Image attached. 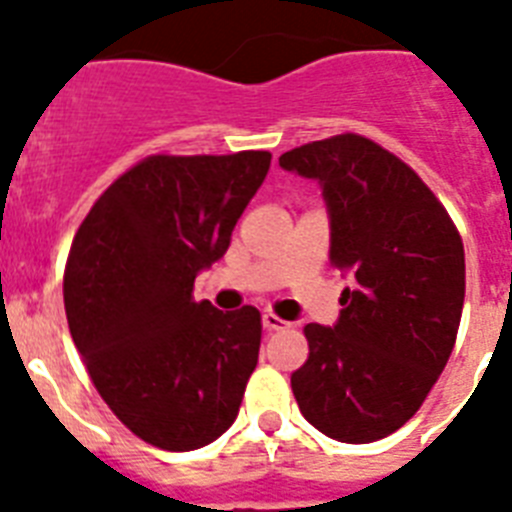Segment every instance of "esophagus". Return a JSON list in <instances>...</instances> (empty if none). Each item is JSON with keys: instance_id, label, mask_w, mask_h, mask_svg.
I'll return each instance as SVG.
<instances>
[{"instance_id": "esophagus-1", "label": "esophagus", "mask_w": 512, "mask_h": 512, "mask_svg": "<svg viewBox=\"0 0 512 512\" xmlns=\"http://www.w3.org/2000/svg\"><path fill=\"white\" fill-rule=\"evenodd\" d=\"M261 324H264L266 332H280V329L290 327V324H287L285 319H280V316H274L272 311H266V314L261 316Z\"/></svg>"}]
</instances>
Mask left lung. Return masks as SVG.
I'll return each instance as SVG.
<instances>
[{
    "label": "left lung",
    "mask_w": 512,
    "mask_h": 512,
    "mask_svg": "<svg viewBox=\"0 0 512 512\" xmlns=\"http://www.w3.org/2000/svg\"><path fill=\"white\" fill-rule=\"evenodd\" d=\"M280 167L319 183L329 261L353 280L332 327L303 329L308 361L290 377L293 395L327 437L377 442L421 408L453 353L463 243L424 180L369 138L306 143Z\"/></svg>",
    "instance_id": "8db88e82"
}]
</instances>
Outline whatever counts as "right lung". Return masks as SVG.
I'll list each match as a JSON object with an SVG mask.
<instances>
[{
	"label": "right lung",
	"instance_id": "right-lung-1",
	"mask_svg": "<svg viewBox=\"0 0 512 512\" xmlns=\"http://www.w3.org/2000/svg\"><path fill=\"white\" fill-rule=\"evenodd\" d=\"M269 162V151L149 156L101 193L75 235L70 335L104 403L149 445L198 450L238 418L261 314L190 293L227 253Z\"/></svg>",
	"mask_w": 512,
	"mask_h": 512
}]
</instances>
